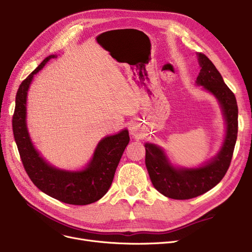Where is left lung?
<instances>
[{
  "label": "left lung",
  "mask_w": 252,
  "mask_h": 252,
  "mask_svg": "<svg viewBox=\"0 0 252 252\" xmlns=\"http://www.w3.org/2000/svg\"><path fill=\"white\" fill-rule=\"evenodd\" d=\"M198 60L201 69L196 84L203 86L218 98L226 119L227 135L220 153L201 167L177 169L167 162L159 147L145 144V163L154 188L164 196L177 200L200 196L222 180L231 164L238 134V106L234 93L224 84L214 63L203 53L198 54Z\"/></svg>",
  "instance_id": "left-lung-1"
}]
</instances>
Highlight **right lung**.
<instances>
[{"instance_id":"obj_1","label":"right lung","mask_w":252,"mask_h":252,"mask_svg":"<svg viewBox=\"0 0 252 252\" xmlns=\"http://www.w3.org/2000/svg\"><path fill=\"white\" fill-rule=\"evenodd\" d=\"M52 58H55V55L48 56L20 84L12 118L13 135L26 174L39 190L67 204H91L98 201L110 188L118 162L129 142L128 131L125 129L117 135L101 140L85 170L71 173L56 169L46 163L33 148L26 129L25 104L33 75Z\"/></svg>"}]
</instances>
